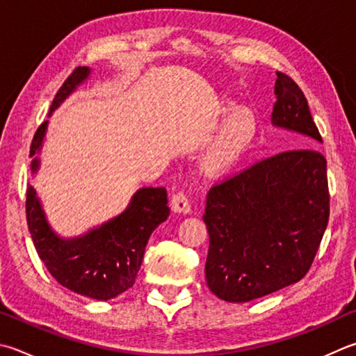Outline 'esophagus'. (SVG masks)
<instances>
[{"label":"esophagus","instance_id":"1","mask_svg":"<svg viewBox=\"0 0 356 356\" xmlns=\"http://www.w3.org/2000/svg\"><path fill=\"white\" fill-rule=\"evenodd\" d=\"M171 209L176 211V213H184V215H186V213L191 211L190 200H188V197H186V195H185L184 191H179V193H176V195L172 196V199H171Z\"/></svg>","mask_w":356,"mask_h":356}]
</instances>
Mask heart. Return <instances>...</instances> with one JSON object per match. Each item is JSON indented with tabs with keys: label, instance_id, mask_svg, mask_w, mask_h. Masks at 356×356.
I'll use <instances>...</instances> for the list:
<instances>
[{
	"label": "heart",
	"instance_id": "b5f03b06",
	"mask_svg": "<svg viewBox=\"0 0 356 356\" xmlns=\"http://www.w3.org/2000/svg\"><path fill=\"white\" fill-rule=\"evenodd\" d=\"M255 131L254 118L245 112H238L227 121L216 137H213L202 152L204 168L221 170L241 156Z\"/></svg>",
	"mask_w": 356,
	"mask_h": 356
}]
</instances>
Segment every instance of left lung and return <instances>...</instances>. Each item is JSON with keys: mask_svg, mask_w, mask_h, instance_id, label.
Segmentation results:
<instances>
[{"mask_svg": "<svg viewBox=\"0 0 356 356\" xmlns=\"http://www.w3.org/2000/svg\"><path fill=\"white\" fill-rule=\"evenodd\" d=\"M273 124L322 141L300 87L277 71ZM330 216L327 160L319 151L275 154L213 185L204 222L205 279L225 302H249L305 277Z\"/></svg>", "mask_w": 356, "mask_h": 356, "instance_id": "8db88e82", "label": "left lung"}]
</instances>
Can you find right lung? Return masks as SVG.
<instances>
[{"instance_id":"right-lung-1","label":"right lung","mask_w":356,"mask_h":356,"mask_svg":"<svg viewBox=\"0 0 356 356\" xmlns=\"http://www.w3.org/2000/svg\"><path fill=\"white\" fill-rule=\"evenodd\" d=\"M90 68L77 67L54 96L49 115L87 79ZM48 121L38 126L31 143V157L40 152ZM40 160L31 163L32 172ZM170 216L163 186L140 188L127 209L116 218L77 238H60L47 221L34 186L26 190V219L35 250L49 274L74 293L108 300L134 286L143 261L147 240L157 225Z\"/></svg>"}]
</instances>
